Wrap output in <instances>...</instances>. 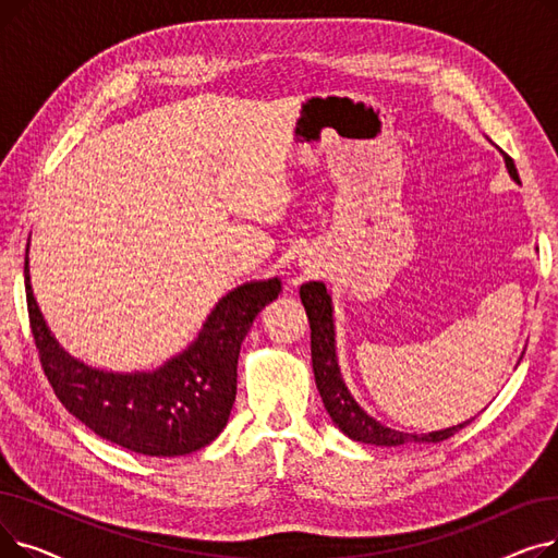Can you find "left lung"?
I'll return each instance as SVG.
<instances>
[{"mask_svg":"<svg viewBox=\"0 0 558 558\" xmlns=\"http://www.w3.org/2000/svg\"><path fill=\"white\" fill-rule=\"evenodd\" d=\"M509 173L520 183L518 179V169L513 165V158L505 154ZM301 301L305 305L307 318H310V330H312V366H314V377H316V389L320 393V400H324L328 414L337 423V427L348 434L350 438L362 444L371 446H402V444H416V441H427V444H438L446 441V438L454 436L459 429L465 425H471V421H465L457 427H448L441 432H432V434H402L391 427H385L383 423L373 421L364 409L355 402V398L350 396L345 389L339 366H337V355H335V328H332V307H330V296L326 291L324 282H305L301 287Z\"/></svg>","mask_w":558,"mask_h":558,"instance_id":"obj_1","label":"left lung"}]
</instances>
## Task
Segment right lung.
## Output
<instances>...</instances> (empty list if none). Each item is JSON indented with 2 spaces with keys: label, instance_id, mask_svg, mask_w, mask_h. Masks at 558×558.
<instances>
[{
  "label": "right lung",
  "instance_id": "right-lung-1",
  "mask_svg": "<svg viewBox=\"0 0 558 558\" xmlns=\"http://www.w3.org/2000/svg\"><path fill=\"white\" fill-rule=\"evenodd\" d=\"M24 287L28 326L56 398L106 441L151 457L190 454L219 436L238 393L242 341L264 305L280 294L276 278L242 284L219 301L181 357L156 373L112 375L78 364L49 335L26 259Z\"/></svg>",
  "mask_w": 558,
  "mask_h": 558
}]
</instances>
